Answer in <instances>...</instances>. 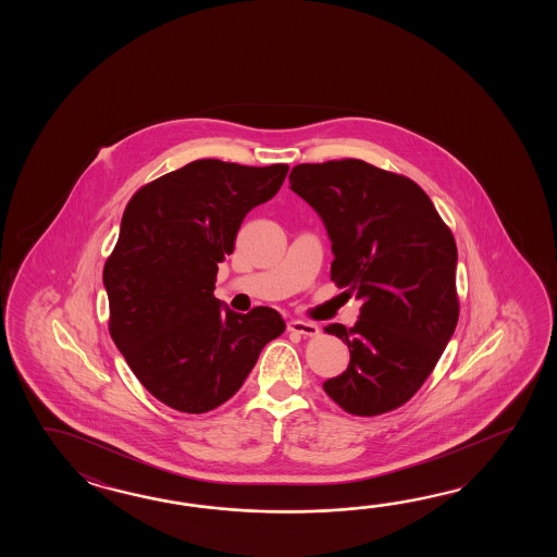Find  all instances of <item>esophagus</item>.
<instances>
[{"mask_svg":"<svg viewBox=\"0 0 557 557\" xmlns=\"http://www.w3.org/2000/svg\"><path fill=\"white\" fill-rule=\"evenodd\" d=\"M288 332H295V334H302V336H317L320 329L312 322H305V320H290L288 322Z\"/></svg>","mask_w":557,"mask_h":557,"instance_id":"esophagus-1","label":"esophagus"}]
</instances>
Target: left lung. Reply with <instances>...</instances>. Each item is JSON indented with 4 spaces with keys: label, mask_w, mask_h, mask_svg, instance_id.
Returning <instances> with one entry per match:
<instances>
[{
    "label": "left lung",
    "mask_w": 557,
    "mask_h": 557,
    "mask_svg": "<svg viewBox=\"0 0 557 557\" xmlns=\"http://www.w3.org/2000/svg\"><path fill=\"white\" fill-rule=\"evenodd\" d=\"M288 181L326 226L332 281L362 300L352 329H324L348 344L350 364L322 388L348 414L391 412L456 331V240L414 181L360 159L302 163Z\"/></svg>",
    "instance_id": "8db88e82"
}]
</instances>
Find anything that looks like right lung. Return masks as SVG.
<instances>
[{"label": "right lung", "mask_w": 557, "mask_h": 557, "mask_svg": "<svg viewBox=\"0 0 557 557\" xmlns=\"http://www.w3.org/2000/svg\"><path fill=\"white\" fill-rule=\"evenodd\" d=\"M288 165L199 159L154 178L125 207L103 269L109 332L157 400L187 414L226 403L284 332L274 308L240 314L214 298L243 219L273 199Z\"/></svg>", "instance_id": "obj_1"}]
</instances>
